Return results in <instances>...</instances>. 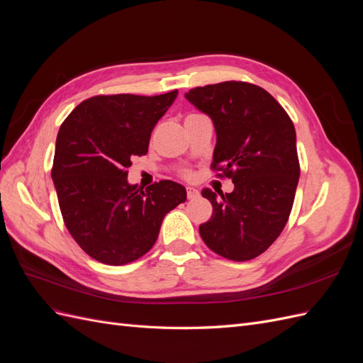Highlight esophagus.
Listing matches in <instances>:
<instances>
[{"instance_id": "obj_1", "label": "esophagus", "mask_w": 363, "mask_h": 363, "mask_svg": "<svg viewBox=\"0 0 363 363\" xmlns=\"http://www.w3.org/2000/svg\"><path fill=\"white\" fill-rule=\"evenodd\" d=\"M186 192H188L189 200H194V199H196V196H199V191L194 189V188H186Z\"/></svg>"}]
</instances>
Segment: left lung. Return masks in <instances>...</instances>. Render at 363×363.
Wrapping results in <instances>:
<instances>
[{"mask_svg":"<svg viewBox=\"0 0 363 363\" xmlns=\"http://www.w3.org/2000/svg\"><path fill=\"white\" fill-rule=\"evenodd\" d=\"M184 96L213 121L212 169L235 183L221 199L203 189L213 213L200 236L225 259H255L280 236L292 211L300 179L292 121L271 94L245 82L195 87Z\"/></svg>","mask_w":363,"mask_h":363,"instance_id":"left-lung-1","label":"left lung"}]
</instances>
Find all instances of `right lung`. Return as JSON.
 I'll use <instances>...</instances> for the list:
<instances>
[{
  "mask_svg": "<svg viewBox=\"0 0 363 363\" xmlns=\"http://www.w3.org/2000/svg\"><path fill=\"white\" fill-rule=\"evenodd\" d=\"M177 94L96 95L60 125L51 177L63 221L86 255L106 265L144 256L164 215L186 201V189L175 182L145 191L127 182L131 159L147 155L151 131Z\"/></svg>",
  "mask_w": 363,
  "mask_h": 363,
  "instance_id": "1",
  "label": "right lung"
}]
</instances>
